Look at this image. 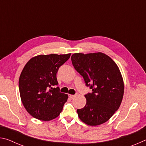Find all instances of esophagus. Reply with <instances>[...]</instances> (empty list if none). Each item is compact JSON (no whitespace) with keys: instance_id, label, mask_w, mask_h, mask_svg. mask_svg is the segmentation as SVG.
<instances>
[{"instance_id":"1","label":"esophagus","mask_w":146,"mask_h":146,"mask_svg":"<svg viewBox=\"0 0 146 146\" xmlns=\"http://www.w3.org/2000/svg\"><path fill=\"white\" fill-rule=\"evenodd\" d=\"M75 97H76L75 95H69V97L71 98V99H73V98H74Z\"/></svg>"}]
</instances>
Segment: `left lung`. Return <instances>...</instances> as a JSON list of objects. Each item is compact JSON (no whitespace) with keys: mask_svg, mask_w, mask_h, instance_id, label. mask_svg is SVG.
I'll use <instances>...</instances> for the list:
<instances>
[{"mask_svg":"<svg viewBox=\"0 0 146 146\" xmlns=\"http://www.w3.org/2000/svg\"><path fill=\"white\" fill-rule=\"evenodd\" d=\"M71 58L86 85L92 90L85 95L86 106L76 111L79 118L91 126L105 123L118 110L123 98L124 84L119 68L101 52L74 53Z\"/></svg>","mask_w":146,"mask_h":146,"instance_id":"left-lung-1","label":"left lung"}]
</instances>
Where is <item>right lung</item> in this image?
<instances>
[{"label":"right lung","mask_w":146,"mask_h":146,"mask_svg":"<svg viewBox=\"0 0 146 146\" xmlns=\"http://www.w3.org/2000/svg\"><path fill=\"white\" fill-rule=\"evenodd\" d=\"M65 55H39L31 58L24 66L19 78L21 101L27 111L36 119L49 121L62 111L67 94L60 93L56 73L70 57Z\"/></svg>","instance_id":"right-lung-1"}]
</instances>
